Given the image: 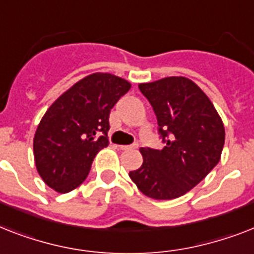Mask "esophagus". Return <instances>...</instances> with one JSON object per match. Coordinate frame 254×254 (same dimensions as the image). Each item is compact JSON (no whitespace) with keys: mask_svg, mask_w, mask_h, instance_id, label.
Masks as SVG:
<instances>
[{"mask_svg":"<svg viewBox=\"0 0 254 254\" xmlns=\"http://www.w3.org/2000/svg\"><path fill=\"white\" fill-rule=\"evenodd\" d=\"M137 145H121L120 148L124 150V151H127V150H134V148H137Z\"/></svg>","mask_w":254,"mask_h":254,"instance_id":"34e87169","label":"esophagus"}]
</instances>
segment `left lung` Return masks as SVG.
Returning <instances> with one entry per match:
<instances>
[{
	"mask_svg": "<svg viewBox=\"0 0 254 254\" xmlns=\"http://www.w3.org/2000/svg\"><path fill=\"white\" fill-rule=\"evenodd\" d=\"M138 87L154 108L166 146L141 147L143 163L129 176L150 198H177L219 163L223 121L209 96L189 78L167 77Z\"/></svg>",
	"mask_w": 254,
	"mask_h": 254,
	"instance_id": "8db88e82",
	"label": "left lung"
}]
</instances>
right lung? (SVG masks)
<instances>
[{
  "label": "right lung",
  "mask_w": 254,
  "mask_h": 254,
  "mask_svg": "<svg viewBox=\"0 0 254 254\" xmlns=\"http://www.w3.org/2000/svg\"><path fill=\"white\" fill-rule=\"evenodd\" d=\"M130 87L117 75L92 73L47 109L35 131L34 158L49 188L67 193L86 180L95 155L109 145V112Z\"/></svg>",
  "instance_id": "add662e5"
}]
</instances>
